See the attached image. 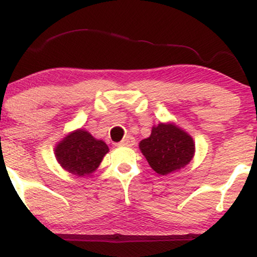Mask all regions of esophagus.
I'll use <instances>...</instances> for the list:
<instances>
[{
    "instance_id": "esophagus-1",
    "label": "esophagus",
    "mask_w": 257,
    "mask_h": 257,
    "mask_svg": "<svg viewBox=\"0 0 257 257\" xmlns=\"http://www.w3.org/2000/svg\"><path fill=\"white\" fill-rule=\"evenodd\" d=\"M118 146H128V147H132L133 145H135V139L132 137V135H128V137H125L123 139L120 143L117 144Z\"/></svg>"
}]
</instances>
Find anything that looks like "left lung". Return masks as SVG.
<instances>
[{
    "label": "left lung",
    "instance_id": "left-lung-1",
    "mask_svg": "<svg viewBox=\"0 0 257 257\" xmlns=\"http://www.w3.org/2000/svg\"><path fill=\"white\" fill-rule=\"evenodd\" d=\"M139 146L152 169L161 175L184 168L194 153L192 138L175 124L166 123L153 126L150 138L144 139Z\"/></svg>",
    "mask_w": 257,
    "mask_h": 257
}]
</instances>
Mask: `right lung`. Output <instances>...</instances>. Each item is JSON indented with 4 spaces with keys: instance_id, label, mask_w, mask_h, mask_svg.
<instances>
[{
    "instance_id": "right-lung-1",
    "label": "right lung",
    "mask_w": 257,
    "mask_h": 257,
    "mask_svg": "<svg viewBox=\"0 0 257 257\" xmlns=\"http://www.w3.org/2000/svg\"><path fill=\"white\" fill-rule=\"evenodd\" d=\"M107 152L108 147L104 141L96 140L83 129L69 134L55 147L59 164L77 176L93 173Z\"/></svg>"
}]
</instances>
